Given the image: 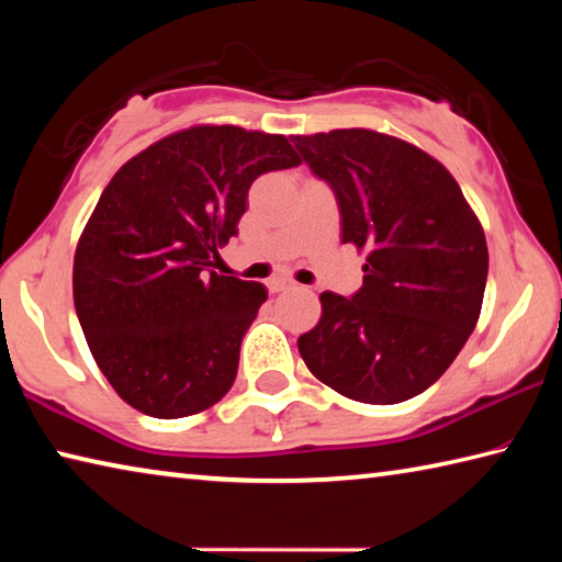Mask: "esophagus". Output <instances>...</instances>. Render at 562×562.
Listing matches in <instances>:
<instances>
[{
  "label": "esophagus",
  "mask_w": 562,
  "mask_h": 562,
  "mask_svg": "<svg viewBox=\"0 0 562 562\" xmlns=\"http://www.w3.org/2000/svg\"><path fill=\"white\" fill-rule=\"evenodd\" d=\"M294 284L290 282V280H282V278H274V280H270L268 282V290L272 292V294H278V292H288V290H292Z\"/></svg>",
  "instance_id": "esophagus-1"
}]
</instances>
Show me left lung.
<instances>
[{"instance_id": "8db88e82", "label": "left lung", "mask_w": 562, "mask_h": 562, "mask_svg": "<svg viewBox=\"0 0 562 562\" xmlns=\"http://www.w3.org/2000/svg\"><path fill=\"white\" fill-rule=\"evenodd\" d=\"M331 188L341 243L367 250L364 282L322 292V317L297 339L319 382L364 404L429 389L481 315L488 247L459 183L422 148L367 128L292 136Z\"/></svg>"}]
</instances>
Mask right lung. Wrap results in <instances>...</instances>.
Instances as JSON below:
<instances>
[{
	"label": "right lung",
	"mask_w": 562,
	"mask_h": 562,
	"mask_svg": "<svg viewBox=\"0 0 562 562\" xmlns=\"http://www.w3.org/2000/svg\"><path fill=\"white\" fill-rule=\"evenodd\" d=\"M300 164L284 136L195 126L111 178L76 247L74 304L123 402L180 418L227 394L268 290L217 274V250L237 235L255 178Z\"/></svg>",
	"instance_id": "1"
}]
</instances>
